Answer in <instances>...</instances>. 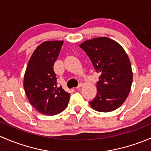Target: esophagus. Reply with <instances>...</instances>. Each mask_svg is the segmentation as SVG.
<instances>
[{"label":"esophagus","mask_w":151,"mask_h":151,"mask_svg":"<svg viewBox=\"0 0 151 151\" xmlns=\"http://www.w3.org/2000/svg\"><path fill=\"white\" fill-rule=\"evenodd\" d=\"M82 86H83V84H82V83H79V84L78 85V86L76 87V89H78V88H81V87Z\"/></svg>","instance_id":"esophagus-1"}]
</instances>
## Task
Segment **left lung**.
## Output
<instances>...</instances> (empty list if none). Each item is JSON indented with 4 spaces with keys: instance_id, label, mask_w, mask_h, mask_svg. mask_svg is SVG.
<instances>
[{
    "instance_id": "obj_1",
    "label": "left lung",
    "mask_w": 151,
    "mask_h": 151,
    "mask_svg": "<svg viewBox=\"0 0 151 151\" xmlns=\"http://www.w3.org/2000/svg\"><path fill=\"white\" fill-rule=\"evenodd\" d=\"M80 47L100 74L97 95L89 102L90 105L104 113L116 110L127 98L132 83V70L127 53L117 42L106 37L88 40Z\"/></svg>"
}]
</instances>
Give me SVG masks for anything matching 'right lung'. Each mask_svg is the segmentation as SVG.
I'll return each instance as SVG.
<instances>
[{
    "instance_id": "1",
    "label": "right lung",
    "mask_w": 151,
    "mask_h": 151,
    "mask_svg": "<svg viewBox=\"0 0 151 151\" xmlns=\"http://www.w3.org/2000/svg\"><path fill=\"white\" fill-rule=\"evenodd\" d=\"M63 41H45L34 51L24 77V88L31 105L44 115H56L66 108L69 93L57 86L54 63Z\"/></svg>"
}]
</instances>
